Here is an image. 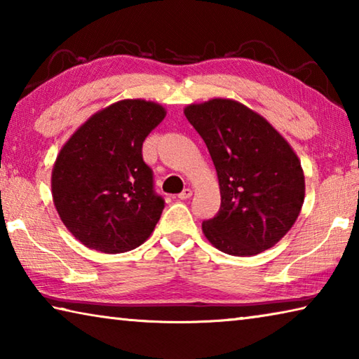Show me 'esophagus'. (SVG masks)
I'll return each instance as SVG.
<instances>
[{"mask_svg": "<svg viewBox=\"0 0 359 359\" xmlns=\"http://www.w3.org/2000/svg\"><path fill=\"white\" fill-rule=\"evenodd\" d=\"M191 196H193L191 188H185V190L179 194V199H190Z\"/></svg>", "mask_w": 359, "mask_h": 359, "instance_id": "1", "label": "esophagus"}]
</instances>
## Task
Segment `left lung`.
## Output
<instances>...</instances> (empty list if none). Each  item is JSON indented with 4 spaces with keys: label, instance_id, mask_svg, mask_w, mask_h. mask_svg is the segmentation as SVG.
I'll return each mask as SVG.
<instances>
[{
    "label": "left lung",
    "instance_id": "obj_1",
    "mask_svg": "<svg viewBox=\"0 0 359 359\" xmlns=\"http://www.w3.org/2000/svg\"><path fill=\"white\" fill-rule=\"evenodd\" d=\"M210 152L221 207L202 223L215 248L231 256H256L275 246L295 223L304 201L297 154L262 116L231 99L185 108Z\"/></svg>",
    "mask_w": 359,
    "mask_h": 359
}]
</instances>
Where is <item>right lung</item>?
I'll list each match as a JSON object with an SVG mask.
<instances>
[{
	"mask_svg": "<svg viewBox=\"0 0 359 359\" xmlns=\"http://www.w3.org/2000/svg\"><path fill=\"white\" fill-rule=\"evenodd\" d=\"M158 103L121 100L90 116L64 144L51 172L53 202L76 240L107 254L142 245L165 199L142 160V142L165 119Z\"/></svg>",
	"mask_w": 359,
	"mask_h": 359,
	"instance_id": "1",
	"label": "right lung"
}]
</instances>
